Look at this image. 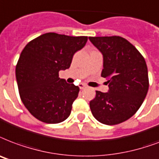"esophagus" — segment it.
Here are the masks:
<instances>
[{
	"label": "esophagus",
	"mask_w": 159,
	"mask_h": 159,
	"mask_svg": "<svg viewBox=\"0 0 159 159\" xmlns=\"http://www.w3.org/2000/svg\"><path fill=\"white\" fill-rule=\"evenodd\" d=\"M79 88L80 89H84L86 88V85L83 84V83H81V84H79Z\"/></svg>",
	"instance_id": "34e87169"
}]
</instances>
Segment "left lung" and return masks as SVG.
<instances>
[{
  "label": "left lung",
  "instance_id": "left-lung-1",
  "mask_svg": "<svg viewBox=\"0 0 159 159\" xmlns=\"http://www.w3.org/2000/svg\"><path fill=\"white\" fill-rule=\"evenodd\" d=\"M103 56L101 76L107 79V93L96 91L90 102L93 117L106 125L129 119L141 107L148 90L146 61L128 40L117 36H90Z\"/></svg>",
  "mask_w": 159,
  "mask_h": 159
}]
</instances>
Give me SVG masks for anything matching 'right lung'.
<instances>
[{"mask_svg":"<svg viewBox=\"0 0 159 159\" xmlns=\"http://www.w3.org/2000/svg\"><path fill=\"white\" fill-rule=\"evenodd\" d=\"M88 36L48 32L24 47L16 66L18 90L32 116L46 123L63 122L71 113L79 88L59 77V71L71 66L73 55Z\"/></svg>","mask_w":159,"mask_h":159,"instance_id":"obj_1","label":"right lung"}]
</instances>
